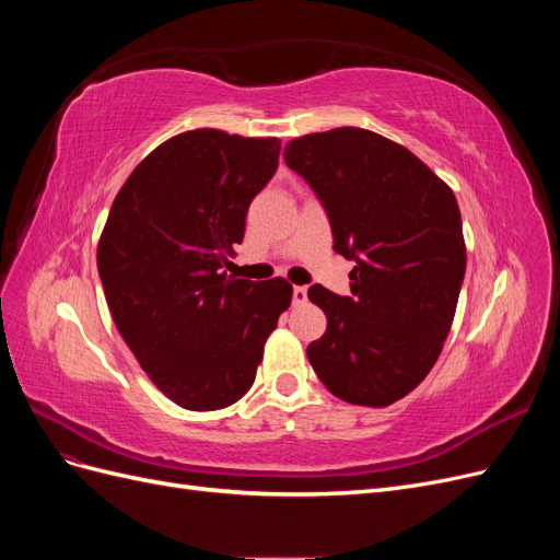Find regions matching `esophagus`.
I'll list each match as a JSON object with an SVG mask.
<instances>
[{
	"label": "esophagus",
	"instance_id": "esophagus-1",
	"mask_svg": "<svg viewBox=\"0 0 560 560\" xmlns=\"http://www.w3.org/2000/svg\"><path fill=\"white\" fill-rule=\"evenodd\" d=\"M306 299H308L306 287H294V290H292V303H294V306H301V303H306Z\"/></svg>",
	"mask_w": 560,
	"mask_h": 560
}]
</instances>
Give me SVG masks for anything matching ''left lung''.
I'll return each mask as SVG.
<instances>
[{"label":"left lung","mask_w":560,"mask_h":560,"mask_svg":"<svg viewBox=\"0 0 560 560\" xmlns=\"http://www.w3.org/2000/svg\"><path fill=\"white\" fill-rule=\"evenodd\" d=\"M284 163L325 208L334 249L354 261L350 296L308 290L327 315L308 360L338 399L395 404L430 374L451 331L467 266L457 200L409 149L362 128L303 135Z\"/></svg>","instance_id":"obj_1"}]
</instances>
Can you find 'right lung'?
<instances>
[{
  "instance_id": "obj_1",
  "label": "right lung",
  "mask_w": 560,
  "mask_h": 560,
  "mask_svg": "<svg viewBox=\"0 0 560 560\" xmlns=\"http://www.w3.org/2000/svg\"><path fill=\"white\" fill-rule=\"evenodd\" d=\"M278 156L276 138L189 130L151 151L114 198L97 245L107 306L147 376L182 409L238 401L290 308L287 280L224 273Z\"/></svg>"
}]
</instances>
